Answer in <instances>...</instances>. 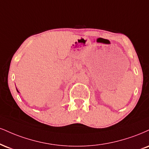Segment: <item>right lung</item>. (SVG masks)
<instances>
[{"instance_id": "add662e5", "label": "right lung", "mask_w": 149, "mask_h": 149, "mask_svg": "<svg viewBox=\"0 0 149 149\" xmlns=\"http://www.w3.org/2000/svg\"><path fill=\"white\" fill-rule=\"evenodd\" d=\"M17 92H19V91H18V90H17Z\"/></svg>"}]
</instances>
